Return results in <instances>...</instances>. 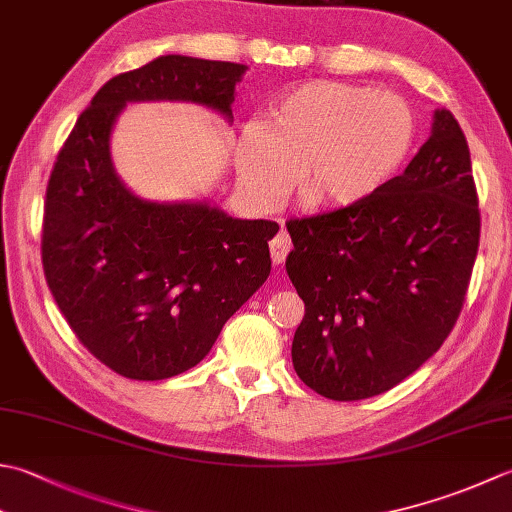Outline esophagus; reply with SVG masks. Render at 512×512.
<instances>
[{
	"instance_id": "1",
	"label": "esophagus",
	"mask_w": 512,
	"mask_h": 512,
	"mask_svg": "<svg viewBox=\"0 0 512 512\" xmlns=\"http://www.w3.org/2000/svg\"><path fill=\"white\" fill-rule=\"evenodd\" d=\"M290 248H293V242H290L288 233L282 228L273 239H270V257H273V262L282 264L286 255L290 253Z\"/></svg>"
}]
</instances>
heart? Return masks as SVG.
Here are the masks:
<instances>
[{
    "label": "heart",
    "mask_w": 512,
    "mask_h": 512,
    "mask_svg": "<svg viewBox=\"0 0 512 512\" xmlns=\"http://www.w3.org/2000/svg\"><path fill=\"white\" fill-rule=\"evenodd\" d=\"M415 122L390 90L308 82L270 99L262 126L235 144L239 193L259 210L275 208L295 184L306 206L368 202L404 164Z\"/></svg>",
    "instance_id": "b5f03b06"
}]
</instances>
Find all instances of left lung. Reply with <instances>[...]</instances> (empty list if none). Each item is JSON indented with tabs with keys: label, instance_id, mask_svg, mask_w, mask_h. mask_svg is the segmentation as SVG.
<instances>
[{
	"label": "left lung",
	"instance_id": "obj_1",
	"mask_svg": "<svg viewBox=\"0 0 512 512\" xmlns=\"http://www.w3.org/2000/svg\"><path fill=\"white\" fill-rule=\"evenodd\" d=\"M477 190L457 119L437 108L413 162L368 202L290 219L286 273L306 313L293 366L315 393H386L433 357L462 310L479 246Z\"/></svg>",
	"mask_w": 512,
	"mask_h": 512
}]
</instances>
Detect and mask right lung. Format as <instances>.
Returning <instances> with one entry per match:
<instances>
[{
  "label": "right lung",
  "instance_id": "obj_1",
  "mask_svg": "<svg viewBox=\"0 0 512 512\" xmlns=\"http://www.w3.org/2000/svg\"><path fill=\"white\" fill-rule=\"evenodd\" d=\"M248 66L162 55L97 90L59 150L44 204L50 293L99 362L139 382L197 366L270 275L279 226L206 199L153 202L117 175L110 135L126 104L188 102L233 122Z\"/></svg>",
  "mask_w": 512,
  "mask_h": 512
}]
</instances>
